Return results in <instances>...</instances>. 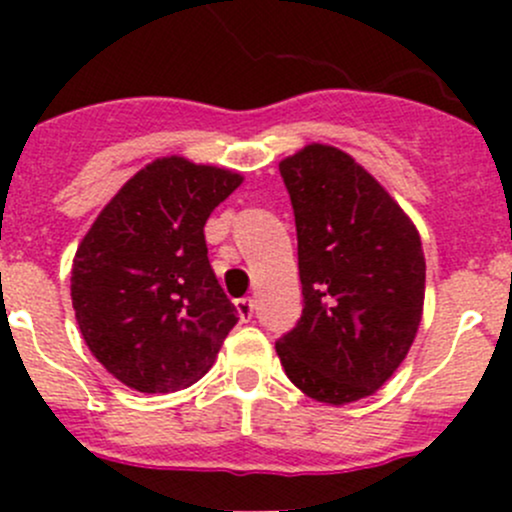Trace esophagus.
Returning a JSON list of instances; mask_svg holds the SVG:
<instances>
[{
  "label": "esophagus",
  "instance_id": "obj_1",
  "mask_svg": "<svg viewBox=\"0 0 512 512\" xmlns=\"http://www.w3.org/2000/svg\"><path fill=\"white\" fill-rule=\"evenodd\" d=\"M235 307H237V314H240L242 322H250L252 312H255V302H252L250 297H242V299H237Z\"/></svg>",
  "mask_w": 512,
  "mask_h": 512
}]
</instances>
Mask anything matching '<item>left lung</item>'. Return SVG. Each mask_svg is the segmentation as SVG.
I'll use <instances>...</instances> for the list:
<instances>
[{
    "instance_id": "1",
    "label": "left lung",
    "mask_w": 512,
    "mask_h": 512,
    "mask_svg": "<svg viewBox=\"0 0 512 512\" xmlns=\"http://www.w3.org/2000/svg\"><path fill=\"white\" fill-rule=\"evenodd\" d=\"M297 225L304 309L275 344L285 374L329 406L376 394L414 344L423 314L421 235L349 153L309 143L280 163Z\"/></svg>"
}]
</instances>
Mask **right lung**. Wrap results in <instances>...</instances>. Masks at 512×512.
Instances as JSON below:
<instances>
[{
	"instance_id": "1",
	"label": "right lung",
	"mask_w": 512,
	"mask_h": 512,
	"mask_svg": "<svg viewBox=\"0 0 512 512\" xmlns=\"http://www.w3.org/2000/svg\"><path fill=\"white\" fill-rule=\"evenodd\" d=\"M240 183L227 168L156 158L81 240L71 267L76 322L121 384L170 394L213 366L240 317L210 267L203 227Z\"/></svg>"
}]
</instances>
